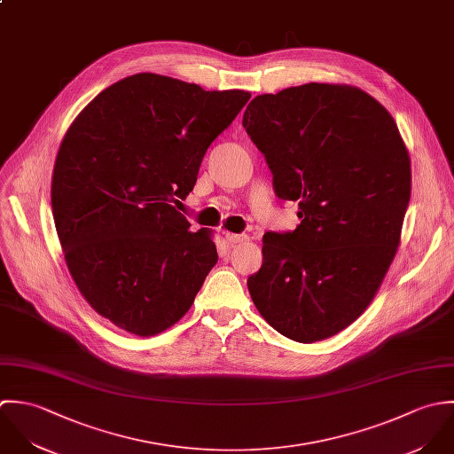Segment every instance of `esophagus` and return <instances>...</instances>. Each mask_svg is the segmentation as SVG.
<instances>
[{
	"label": "esophagus",
	"mask_w": 454,
	"mask_h": 454,
	"mask_svg": "<svg viewBox=\"0 0 454 454\" xmlns=\"http://www.w3.org/2000/svg\"><path fill=\"white\" fill-rule=\"evenodd\" d=\"M249 237L246 235V233H226V240L230 242V244H242V242H246Z\"/></svg>",
	"instance_id": "esophagus-1"
}]
</instances>
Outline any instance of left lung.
<instances>
[{
    "instance_id": "8db88e82",
    "label": "left lung",
    "mask_w": 454,
    "mask_h": 454,
    "mask_svg": "<svg viewBox=\"0 0 454 454\" xmlns=\"http://www.w3.org/2000/svg\"><path fill=\"white\" fill-rule=\"evenodd\" d=\"M242 124L301 219L265 233L251 298L291 340L333 337L370 305L400 244L411 160L396 122L358 88L310 82L256 96Z\"/></svg>"
}]
</instances>
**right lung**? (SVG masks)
<instances>
[{
    "mask_svg": "<svg viewBox=\"0 0 454 454\" xmlns=\"http://www.w3.org/2000/svg\"><path fill=\"white\" fill-rule=\"evenodd\" d=\"M249 98L137 74L99 92L68 128L52 176L54 223L79 291L117 328L165 332L217 263L212 237L189 231L176 203Z\"/></svg>",
    "mask_w": 454,
    "mask_h": 454,
    "instance_id": "obj_1",
    "label": "right lung"
}]
</instances>
